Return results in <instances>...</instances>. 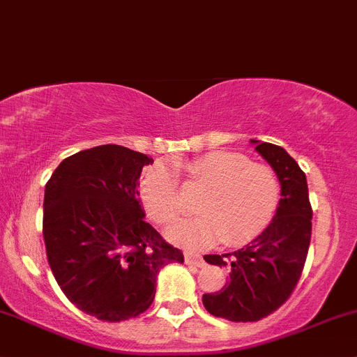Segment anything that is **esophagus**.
<instances>
[{
    "mask_svg": "<svg viewBox=\"0 0 357 357\" xmlns=\"http://www.w3.org/2000/svg\"><path fill=\"white\" fill-rule=\"evenodd\" d=\"M185 262H186V264L199 266V268H202V266L205 264L204 259H202L200 255H197V254H185Z\"/></svg>",
    "mask_w": 357,
    "mask_h": 357,
    "instance_id": "1",
    "label": "esophagus"
}]
</instances>
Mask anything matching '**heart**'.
<instances>
[{"instance_id": "b5f03b06", "label": "heart", "mask_w": 357, "mask_h": 357, "mask_svg": "<svg viewBox=\"0 0 357 357\" xmlns=\"http://www.w3.org/2000/svg\"><path fill=\"white\" fill-rule=\"evenodd\" d=\"M195 185L205 186L195 204L200 215L185 219L165 231L169 242L185 248H204L221 240L240 247L261 235L271 222L282 185L271 167L226 150L204 153L178 165ZM139 200L152 221L167 225L181 211L178 181L164 164H153L139 179Z\"/></svg>"}]
</instances>
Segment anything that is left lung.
<instances>
[{
    "instance_id": "8db88e82",
    "label": "left lung",
    "mask_w": 357,
    "mask_h": 357,
    "mask_svg": "<svg viewBox=\"0 0 357 357\" xmlns=\"http://www.w3.org/2000/svg\"><path fill=\"white\" fill-rule=\"evenodd\" d=\"M282 185V199L268 228L231 254L205 255L214 266H228L222 290L204 294L212 316L236 323L259 321L275 312L297 285L311 242L312 208L305 174L285 149L250 139Z\"/></svg>"
}]
</instances>
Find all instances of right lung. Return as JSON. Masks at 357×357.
<instances>
[{"instance_id":"right-lung-1","label":"right lung","mask_w":357,"mask_h":357,"mask_svg":"<svg viewBox=\"0 0 357 357\" xmlns=\"http://www.w3.org/2000/svg\"><path fill=\"white\" fill-rule=\"evenodd\" d=\"M145 153L102 145L67 157L46 183L43 236L53 276L72 304L102 321L150 307L157 275L183 252L145 221L139 176Z\"/></svg>"}]
</instances>
